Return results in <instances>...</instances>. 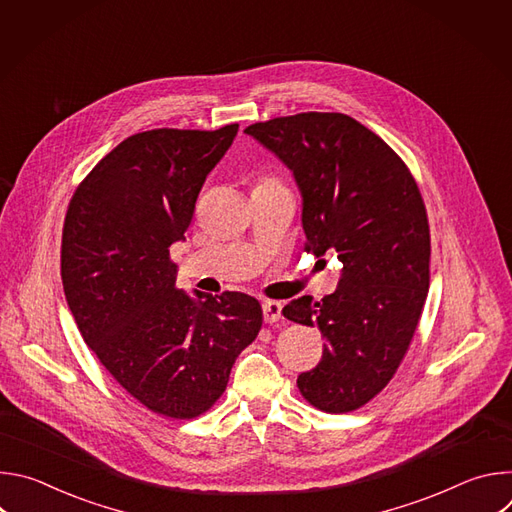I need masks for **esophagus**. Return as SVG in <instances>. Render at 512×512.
<instances>
[{
  "mask_svg": "<svg viewBox=\"0 0 512 512\" xmlns=\"http://www.w3.org/2000/svg\"><path fill=\"white\" fill-rule=\"evenodd\" d=\"M281 302H273V300H267L263 302V318L267 324H273V322H279L281 320Z\"/></svg>",
  "mask_w": 512,
  "mask_h": 512,
  "instance_id": "1",
  "label": "esophagus"
}]
</instances>
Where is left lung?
Segmentation results:
<instances>
[{
    "mask_svg": "<svg viewBox=\"0 0 512 512\" xmlns=\"http://www.w3.org/2000/svg\"><path fill=\"white\" fill-rule=\"evenodd\" d=\"M294 174L302 192L306 249H334L342 275L334 294L291 300L283 316L326 338L302 395L326 413L369 403L393 379L429 289V225L403 160L344 113H298L245 129Z\"/></svg>",
    "mask_w": 512,
    "mask_h": 512,
    "instance_id": "8db88e82",
    "label": "left lung"
}]
</instances>
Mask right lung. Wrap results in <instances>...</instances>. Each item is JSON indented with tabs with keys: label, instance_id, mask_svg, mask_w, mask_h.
I'll return each instance as SVG.
<instances>
[{
	"label": "right lung",
	"instance_id": "obj_1",
	"mask_svg": "<svg viewBox=\"0 0 512 512\" xmlns=\"http://www.w3.org/2000/svg\"><path fill=\"white\" fill-rule=\"evenodd\" d=\"M237 131L239 123L164 127L123 139L72 194L64 218L62 287L85 342L131 397L172 419L216 403L263 324L259 302L241 291L188 296L170 259Z\"/></svg>",
	"mask_w": 512,
	"mask_h": 512
}]
</instances>
